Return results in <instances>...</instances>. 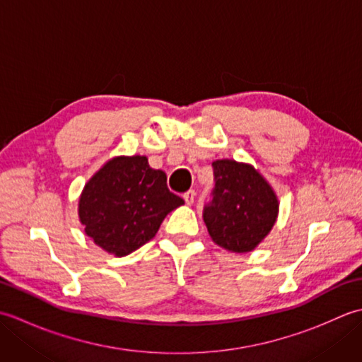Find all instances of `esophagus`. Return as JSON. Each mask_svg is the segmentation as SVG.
I'll list each match as a JSON object with an SVG mask.
<instances>
[{
	"mask_svg": "<svg viewBox=\"0 0 362 362\" xmlns=\"http://www.w3.org/2000/svg\"><path fill=\"white\" fill-rule=\"evenodd\" d=\"M183 199H185L187 205H193L194 199H196V191L194 189H188L185 194H183Z\"/></svg>",
	"mask_w": 362,
	"mask_h": 362,
	"instance_id": "1",
	"label": "esophagus"
}]
</instances>
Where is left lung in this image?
<instances>
[{
	"label": "left lung",
	"mask_w": 362,
	"mask_h": 362,
	"mask_svg": "<svg viewBox=\"0 0 362 362\" xmlns=\"http://www.w3.org/2000/svg\"><path fill=\"white\" fill-rule=\"evenodd\" d=\"M213 174V199L204 209V222L211 240L230 252L253 250L275 224L279 199L250 165L216 160Z\"/></svg>",
	"instance_id": "obj_1"
}]
</instances>
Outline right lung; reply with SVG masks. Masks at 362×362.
Returning a JSON list of instances; mask_svg holds the SVG:
<instances>
[{"label": "right lung", "mask_w": 362, "mask_h": 362, "mask_svg": "<svg viewBox=\"0 0 362 362\" xmlns=\"http://www.w3.org/2000/svg\"><path fill=\"white\" fill-rule=\"evenodd\" d=\"M183 204L169 191L166 174L144 156L115 157L83 187L79 219L96 245L126 257L151 241L166 214Z\"/></svg>", "instance_id": "obj_1"}]
</instances>
